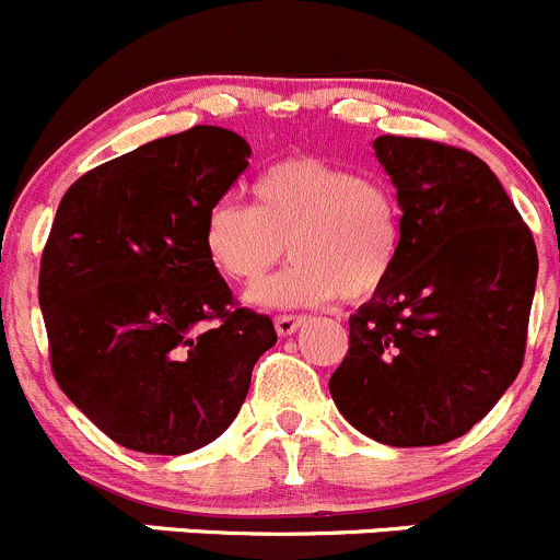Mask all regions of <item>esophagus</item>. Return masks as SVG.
<instances>
[{"label": "esophagus", "mask_w": 560, "mask_h": 560, "mask_svg": "<svg viewBox=\"0 0 560 560\" xmlns=\"http://www.w3.org/2000/svg\"><path fill=\"white\" fill-rule=\"evenodd\" d=\"M302 324H304V315H288V313L275 315V329H278L280 337L293 335Z\"/></svg>", "instance_id": "obj_1"}]
</instances>
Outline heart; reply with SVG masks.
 <instances>
[{
    "label": "heart",
    "instance_id": "b5f03b06",
    "mask_svg": "<svg viewBox=\"0 0 560 560\" xmlns=\"http://www.w3.org/2000/svg\"><path fill=\"white\" fill-rule=\"evenodd\" d=\"M400 203L375 176L324 158H285L253 182V207L220 198L203 247L220 275L256 285L288 253L291 267L253 291L269 307L364 302L384 291L400 253Z\"/></svg>",
    "mask_w": 560,
    "mask_h": 560
}]
</instances>
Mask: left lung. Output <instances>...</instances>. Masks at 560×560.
<instances>
[{
    "instance_id": "left-lung-1",
    "label": "left lung",
    "mask_w": 560,
    "mask_h": 560,
    "mask_svg": "<svg viewBox=\"0 0 560 560\" xmlns=\"http://www.w3.org/2000/svg\"><path fill=\"white\" fill-rule=\"evenodd\" d=\"M373 147L397 187L400 253L384 291L348 320L329 392L381 444H446L523 368L539 272L534 234L468 149L402 136Z\"/></svg>"
}]
</instances>
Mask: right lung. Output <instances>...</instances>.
I'll return each instance as SVG.
<instances>
[{
  "instance_id": "right-lung-1",
  "label": "right lung",
  "mask_w": 560,
  "mask_h": 560,
  "mask_svg": "<svg viewBox=\"0 0 560 560\" xmlns=\"http://www.w3.org/2000/svg\"><path fill=\"white\" fill-rule=\"evenodd\" d=\"M247 158L242 136L196 125L86 171L59 203L37 282L51 373L127 450L212 444L278 340L203 247V218Z\"/></svg>"
}]
</instances>
